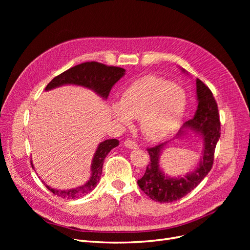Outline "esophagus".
I'll use <instances>...</instances> for the list:
<instances>
[{
	"label": "esophagus",
	"instance_id": "34e87169",
	"mask_svg": "<svg viewBox=\"0 0 250 250\" xmlns=\"http://www.w3.org/2000/svg\"><path fill=\"white\" fill-rule=\"evenodd\" d=\"M124 146L126 147V148H128V149H138V145H137V144H136L134 141H132V140H126V141H125Z\"/></svg>",
	"mask_w": 250,
	"mask_h": 250
}]
</instances>
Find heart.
<instances>
[{"label": "heart", "instance_id": "b5f03b06", "mask_svg": "<svg viewBox=\"0 0 250 250\" xmlns=\"http://www.w3.org/2000/svg\"><path fill=\"white\" fill-rule=\"evenodd\" d=\"M187 96L182 88L156 76H146L130 84L120 103L112 106L117 121L128 125L130 117L140 118V127L147 139L157 142L171 135L186 110Z\"/></svg>", "mask_w": 250, "mask_h": 250}]
</instances>
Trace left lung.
Masks as SVG:
<instances>
[{"label":"left lung","mask_w":250,"mask_h":250,"mask_svg":"<svg viewBox=\"0 0 250 250\" xmlns=\"http://www.w3.org/2000/svg\"><path fill=\"white\" fill-rule=\"evenodd\" d=\"M196 97L199 101L198 109L191 120L183 125L177 138L185 134V129H191L202 136L203 158L194 171L188 173L186 177L172 178L166 176L159 167L160 155L167 142L148 148L150 162L145 173L138 180V185L150 199L156 202L172 203L180 200L198 187L213 167L215 149L221 135L218 105L212 91L200 79H196Z\"/></svg>","instance_id":"8db88e82"}]
</instances>
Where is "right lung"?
Segmentation results:
<instances>
[{
    "instance_id": "add662e5",
    "label": "right lung",
    "mask_w": 250,
    "mask_h": 250,
    "mask_svg": "<svg viewBox=\"0 0 250 250\" xmlns=\"http://www.w3.org/2000/svg\"><path fill=\"white\" fill-rule=\"evenodd\" d=\"M125 70L120 67L106 65L97 62H87L77 64L75 67L55 77L47 84L45 90L54 89L56 87L65 84H73L93 90L102 98L106 99L109 95L112 86L125 75ZM116 146H118V141L116 139L105 140L104 142L99 144V146L95 152L93 161H92L91 177L84 186L69 190H59L50 188L46 185L44 186L54 194H57L58 196L67 200H74L80 198V196L86 195L88 192L93 190L96 188L101 177L105 157L107 156L111 149L115 148ZM31 165L33 168L32 161Z\"/></svg>"
}]
</instances>
